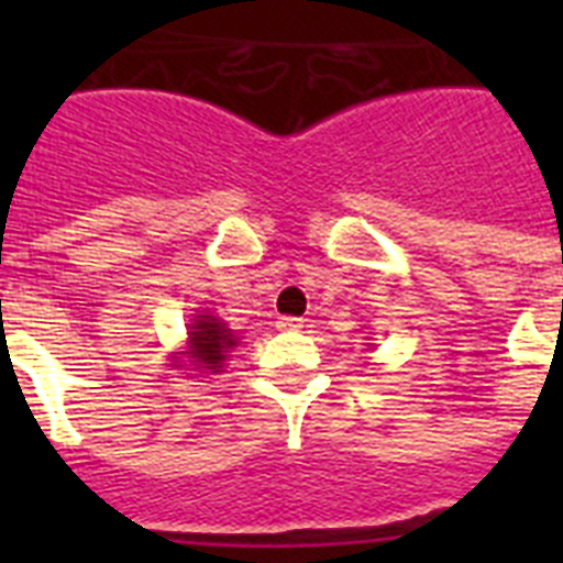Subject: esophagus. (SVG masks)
Instances as JSON below:
<instances>
[{
	"mask_svg": "<svg viewBox=\"0 0 563 563\" xmlns=\"http://www.w3.org/2000/svg\"><path fill=\"white\" fill-rule=\"evenodd\" d=\"M276 327H278V330H285V332H298V330H301V327H305V318L285 316V318H278Z\"/></svg>",
	"mask_w": 563,
	"mask_h": 563,
	"instance_id": "1",
	"label": "esophagus"
}]
</instances>
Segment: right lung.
Masks as SVG:
<instances>
[{
  "instance_id": "right-lung-1",
  "label": "right lung",
  "mask_w": 563,
  "mask_h": 563,
  "mask_svg": "<svg viewBox=\"0 0 563 563\" xmlns=\"http://www.w3.org/2000/svg\"><path fill=\"white\" fill-rule=\"evenodd\" d=\"M191 357L200 369L220 372L228 352L236 346L239 338L213 316H197L191 324Z\"/></svg>"
}]
</instances>
